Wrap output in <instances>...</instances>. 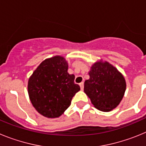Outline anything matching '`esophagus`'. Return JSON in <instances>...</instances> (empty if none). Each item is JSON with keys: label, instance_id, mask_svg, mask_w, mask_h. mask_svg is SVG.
Instances as JSON below:
<instances>
[{"label": "esophagus", "instance_id": "34e87169", "mask_svg": "<svg viewBox=\"0 0 146 146\" xmlns=\"http://www.w3.org/2000/svg\"><path fill=\"white\" fill-rule=\"evenodd\" d=\"M80 86L81 90H82V89H83V88H84V82H80Z\"/></svg>", "mask_w": 146, "mask_h": 146}]
</instances>
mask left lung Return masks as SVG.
<instances>
[{"mask_svg": "<svg viewBox=\"0 0 146 146\" xmlns=\"http://www.w3.org/2000/svg\"><path fill=\"white\" fill-rule=\"evenodd\" d=\"M85 81L84 91L96 109L110 111L118 106L126 91V81L122 74L108 62H96Z\"/></svg>", "mask_w": 146, "mask_h": 146, "instance_id": "1", "label": "left lung"}]
</instances>
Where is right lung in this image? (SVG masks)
I'll use <instances>...</instances> for the list:
<instances>
[{
  "label": "right lung",
  "instance_id": "1",
  "mask_svg": "<svg viewBox=\"0 0 146 146\" xmlns=\"http://www.w3.org/2000/svg\"><path fill=\"white\" fill-rule=\"evenodd\" d=\"M67 71V62L57 55L41 63L30 77V99L35 109L44 116H60L80 90L79 85L74 83V74H69Z\"/></svg>",
  "mask_w": 146,
  "mask_h": 146
}]
</instances>
